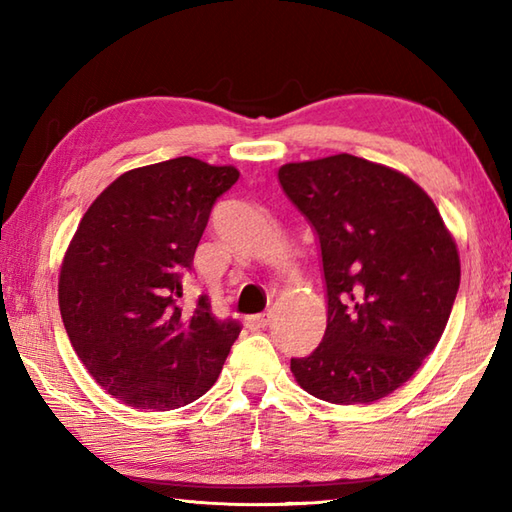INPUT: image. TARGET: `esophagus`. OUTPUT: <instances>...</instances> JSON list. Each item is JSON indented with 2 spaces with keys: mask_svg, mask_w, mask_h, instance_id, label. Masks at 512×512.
I'll list each match as a JSON object with an SVG mask.
<instances>
[{
  "mask_svg": "<svg viewBox=\"0 0 512 512\" xmlns=\"http://www.w3.org/2000/svg\"><path fill=\"white\" fill-rule=\"evenodd\" d=\"M270 321H273V314L262 312V314H255V317H250L246 321V325L250 330H264V328H268Z\"/></svg>",
  "mask_w": 512,
  "mask_h": 512,
  "instance_id": "1",
  "label": "esophagus"
}]
</instances>
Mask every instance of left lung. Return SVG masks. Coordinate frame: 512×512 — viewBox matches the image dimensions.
I'll use <instances>...</instances> for the list:
<instances>
[{
    "label": "left lung",
    "instance_id": "obj_1",
    "mask_svg": "<svg viewBox=\"0 0 512 512\" xmlns=\"http://www.w3.org/2000/svg\"><path fill=\"white\" fill-rule=\"evenodd\" d=\"M281 189L317 235L328 328L290 358L319 400L356 405L416 374L447 328L460 257L436 204L402 173L350 154L290 162Z\"/></svg>",
    "mask_w": 512,
    "mask_h": 512
}]
</instances>
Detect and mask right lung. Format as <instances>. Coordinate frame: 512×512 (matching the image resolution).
<instances>
[{"label": "right lung", "instance_id": "obj_1", "mask_svg": "<svg viewBox=\"0 0 512 512\" xmlns=\"http://www.w3.org/2000/svg\"><path fill=\"white\" fill-rule=\"evenodd\" d=\"M239 178L182 156L123 173L92 202L65 253L59 308L76 356L107 394L169 411L213 387L242 332L200 295L182 314L184 279L213 204Z\"/></svg>", "mask_w": 512, "mask_h": 512}]
</instances>
